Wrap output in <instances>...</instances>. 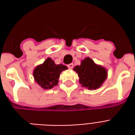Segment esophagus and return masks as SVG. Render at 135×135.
I'll use <instances>...</instances> for the list:
<instances>
[{"instance_id":"1","label":"esophagus","mask_w":135,"mask_h":135,"mask_svg":"<svg viewBox=\"0 0 135 135\" xmlns=\"http://www.w3.org/2000/svg\"><path fill=\"white\" fill-rule=\"evenodd\" d=\"M67 66L69 69H72L74 67V64H69L67 65Z\"/></svg>"}]
</instances>
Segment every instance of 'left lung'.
Listing matches in <instances>:
<instances>
[{
	"label": "left lung",
	"instance_id": "left-lung-1",
	"mask_svg": "<svg viewBox=\"0 0 135 135\" xmlns=\"http://www.w3.org/2000/svg\"><path fill=\"white\" fill-rule=\"evenodd\" d=\"M74 70L78 74L79 83L82 87L90 90L100 88L107 77L106 69L95 64L90 58L84 59L81 65L75 66Z\"/></svg>",
	"mask_w": 135,
	"mask_h": 135
}]
</instances>
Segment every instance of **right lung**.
Listing matches in <instances>:
<instances>
[{"instance_id":"right-lung-1","label":"right lung","mask_w":135,"mask_h":135,"mask_svg":"<svg viewBox=\"0 0 135 135\" xmlns=\"http://www.w3.org/2000/svg\"><path fill=\"white\" fill-rule=\"evenodd\" d=\"M67 69L66 66L56 65L50 58H47L42 64L37 66L34 71L35 79L41 88L51 89L59 82L60 74L62 71Z\"/></svg>"}]
</instances>
